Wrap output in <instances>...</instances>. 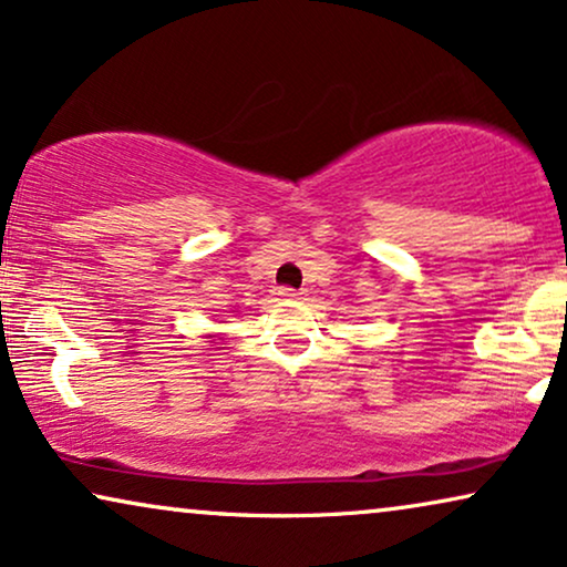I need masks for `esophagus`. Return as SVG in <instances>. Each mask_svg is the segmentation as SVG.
<instances>
[{
	"label": "esophagus",
	"instance_id": "esophagus-1",
	"mask_svg": "<svg viewBox=\"0 0 567 567\" xmlns=\"http://www.w3.org/2000/svg\"><path fill=\"white\" fill-rule=\"evenodd\" d=\"M278 293H281L284 299H301V291H297V289H289V286H284V289L278 291Z\"/></svg>",
	"mask_w": 567,
	"mask_h": 567
}]
</instances>
